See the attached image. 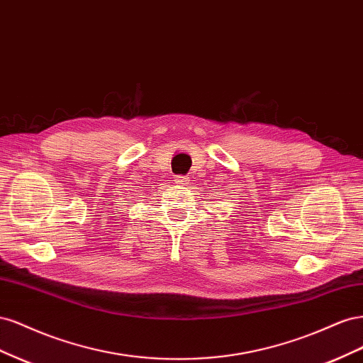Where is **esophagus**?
Here are the masks:
<instances>
[{"label": "esophagus", "instance_id": "34e87169", "mask_svg": "<svg viewBox=\"0 0 363 363\" xmlns=\"http://www.w3.org/2000/svg\"><path fill=\"white\" fill-rule=\"evenodd\" d=\"M174 182L177 183V184L184 186V184H188V183H189V177H188V175H175V177H174Z\"/></svg>", "mask_w": 363, "mask_h": 363}]
</instances>
